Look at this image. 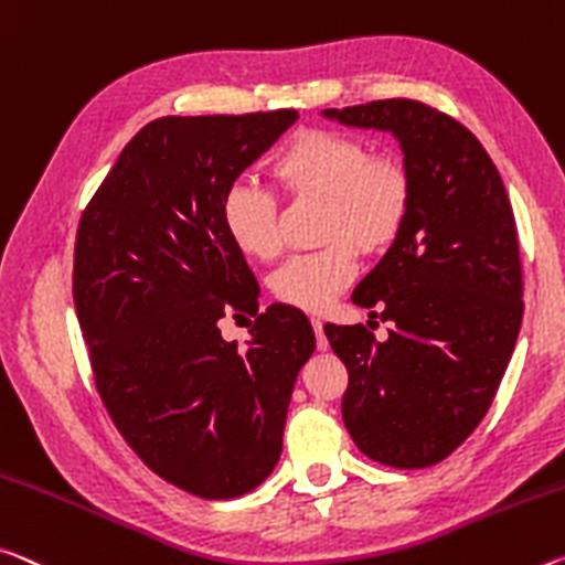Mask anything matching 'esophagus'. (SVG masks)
Here are the masks:
<instances>
[{
    "label": "esophagus",
    "instance_id": "34e87169",
    "mask_svg": "<svg viewBox=\"0 0 565 565\" xmlns=\"http://www.w3.org/2000/svg\"><path fill=\"white\" fill-rule=\"evenodd\" d=\"M311 327H315V334H317V347L319 349H327L329 347V339L324 334V321L321 319H311Z\"/></svg>",
    "mask_w": 565,
    "mask_h": 565
}]
</instances>
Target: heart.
<instances>
[{"instance_id": "heart-1", "label": "heart", "mask_w": 565, "mask_h": 565, "mask_svg": "<svg viewBox=\"0 0 565 565\" xmlns=\"http://www.w3.org/2000/svg\"><path fill=\"white\" fill-rule=\"evenodd\" d=\"M271 175L294 203H321L315 254L294 256L271 279L286 307L327 309L354 279L356 250L380 256L397 244L412 211V175L397 156L344 130L294 132L271 160ZM223 231L241 254L274 262L281 254V211L274 193L250 183L228 188L221 203Z\"/></svg>"}]
</instances>
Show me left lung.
Instances as JSON below:
<instances>
[{
    "label": "left lung",
    "instance_id": "left-lung-1",
    "mask_svg": "<svg viewBox=\"0 0 565 565\" xmlns=\"http://www.w3.org/2000/svg\"><path fill=\"white\" fill-rule=\"evenodd\" d=\"M324 118L390 130L412 175L405 231L352 294L392 321L390 337L324 327L349 372L344 425L366 458L429 468L480 425L515 349L523 271L513 209L480 140L435 107L392 97Z\"/></svg>",
    "mask_w": 565,
    "mask_h": 565
}]
</instances>
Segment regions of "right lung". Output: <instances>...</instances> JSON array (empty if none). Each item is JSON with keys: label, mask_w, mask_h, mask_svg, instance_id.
Segmentation results:
<instances>
[{"label": "right lung", "mask_w": 565, "mask_h": 565, "mask_svg": "<svg viewBox=\"0 0 565 565\" xmlns=\"http://www.w3.org/2000/svg\"><path fill=\"white\" fill-rule=\"evenodd\" d=\"M297 110L148 122L77 226L73 297L100 399L138 458L175 488L228 500L271 476L317 339L299 309L258 315V284L223 231L236 178ZM250 313L238 350L217 319Z\"/></svg>", "instance_id": "1"}]
</instances>
